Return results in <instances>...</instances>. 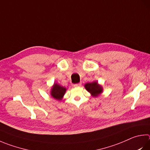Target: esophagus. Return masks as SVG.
<instances>
[{"mask_svg": "<svg viewBox=\"0 0 150 150\" xmlns=\"http://www.w3.org/2000/svg\"><path fill=\"white\" fill-rule=\"evenodd\" d=\"M81 86V83H76V84H73V87H79Z\"/></svg>", "mask_w": 150, "mask_h": 150, "instance_id": "esophagus-1", "label": "esophagus"}]
</instances>
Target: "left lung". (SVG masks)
<instances>
[{"instance_id":"1","label":"left lung","mask_w":150,"mask_h":150,"mask_svg":"<svg viewBox=\"0 0 150 150\" xmlns=\"http://www.w3.org/2000/svg\"><path fill=\"white\" fill-rule=\"evenodd\" d=\"M86 89L90 93H91L93 96H98V95L102 92V88L100 86L98 82H92L86 83L84 85Z\"/></svg>"}]
</instances>
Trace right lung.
<instances>
[{"label": "right lung", "instance_id": "add662e5", "mask_svg": "<svg viewBox=\"0 0 150 150\" xmlns=\"http://www.w3.org/2000/svg\"><path fill=\"white\" fill-rule=\"evenodd\" d=\"M66 91V88L59 85V84H54L52 88L51 95L54 98L60 100L62 99V98L63 97Z\"/></svg>", "mask_w": 150, "mask_h": 150}]
</instances>
